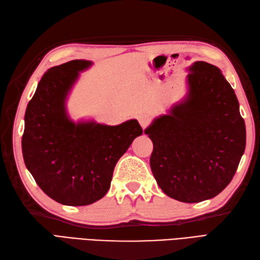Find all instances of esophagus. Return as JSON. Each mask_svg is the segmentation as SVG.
I'll list each match as a JSON object with an SVG mask.
<instances>
[{"instance_id":"1","label":"esophagus","mask_w":260,"mask_h":260,"mask_svg":"<svg viewBox=\"0 0 260 260\" xmlns=\"http://www.w3.org/2000/svg\"><path fill=\"white\" fill-rule=\"evenodd\" d=\"M138 120H139V123H140V125L143 129L145 128V126H148L150 123V118L148 116H140L138 118Z\"/></svg>"}]
</instances>
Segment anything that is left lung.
Listing matches in <instances>:
<instances>
[{"label":"left lung","mask_w":260,"mask_h":260,"mask_svg":"<svg viewBox=\"0 0 260 260\" xmlns=\"http://www.w3.org/2000/svg\"><path fill=\"white\" fill-rule=\"evenodd\" d=\"M185 98L153 120L144 134L157 185L170 198L198 203L230 184L246 147L245 121L235 91L206 61L188 67Z\"/></svg>","instance_id":"8db88e82"}]
</instances>
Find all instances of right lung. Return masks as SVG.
I'll use <instances>...</instances> for the list:
<instances>
[{"label": "right lung", "mask_w": 260, "mask_h": 260, "mask_svg": "<svg viewBox=\"0 0 260 260\" xmlns=\"http://www.w3.org/2000/svg\"><path fill=\"white\" fill-rule=\"evenodd\" d=\"M92 65L76 59L44 74L25 112V166L43 192L60 204L89 205L108 192L118 160L142 135L136 119L119 125L74 122L66 99L79 73Z\"/></svg>", "instance_id": "right-lung-1"}]
</instances>
